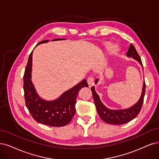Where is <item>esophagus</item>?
Returning <instances> with one entry per match:
<instances>
[{
  "label": "esophagus",
  "instance_id": "esophagus-1",
  "mask_svg": "<svg viewBox=\"0 0 159 159\" xmlns=\"http://www.w3.org/2000/svg\"><path fill=\"white\" fill-rule=\"evenodd\" d=\"M87 82H88V84L89 85V87H92V86L94 85V79H93V76H90L89 77V79H87Z\"/></svg>",
  "mask_w": 159,
  "mask_h": 159
}]
</instances>
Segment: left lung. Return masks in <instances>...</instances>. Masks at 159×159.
Instances as JSON below:
<instances>
[{"mask_svg":"<svg viewBox=\"0 0 159 159\" xmlns=\"http://www.w3.org/2000/svg\"><path fill=\"white\" fill-rule=\"evenodd\" d=\"M126 56L129 57H132L134 60H137L141 66L143 67V64L138 53L132 44H130V47H129ZM98 82V79L96 80L95 83L97 84ZM145 86L146 85L144 80L142 88V93L138 102L130 108L121 110H112L105 107L99 99V96L95 90L94 86H92L91 88V90L99 116L104 122L109 123L110 125H115L125 124V123L133 120L139 113L141 109H142L145 92Z\"/></svg>","mask_w":159,"mask_h":159,"instance_id":"8db88e82","label":"left lung"}]
</instances>
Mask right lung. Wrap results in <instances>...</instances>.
I'll return each instance as SVG.
<instances>
[{
	"label": "right lung",
	"mask_w": 159,
	"mask_h": 159,
	"mask_svg": "<svg viewBox=\"0 0 159 159\" xmlns=\"http://www.w3.org/2000/svg\"><path fill=\"white\" fill-rule=\"evenodd\" d=\"M61 40L65 39H56L52 40ZM48 41L43 40L37 45ZM32 56L33 51L29 55L23 75V90L26 107L37 122L55 127L66 126L71 121L75 114L76 99L79 91L84 87H89L87 81L86 79L83 80L55 100H44L39 97L31 81Z\"/></svg>",
	"instance_id": "right-lung-1"
}]
</instances>
